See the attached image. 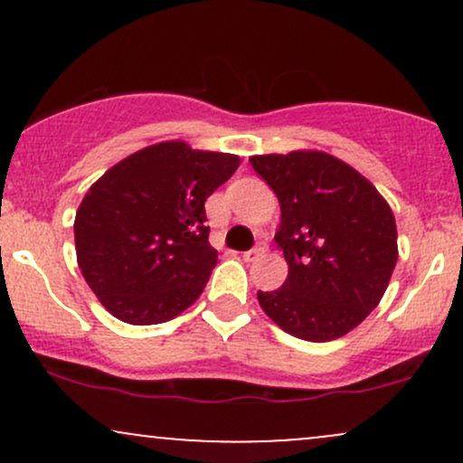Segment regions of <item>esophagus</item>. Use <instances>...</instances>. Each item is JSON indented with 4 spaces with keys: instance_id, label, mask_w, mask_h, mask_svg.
Listing matches in <instances>:
<instances>
[{
    "instance_id": "esophagus-1",
    "label": "esophagus",
    "mask_w": 463,
    "mask_h": 463,
    "mask_svg": "<svg viewBox=\"0 0 463 463\" xmlns=\"http://www.w3.org/2000/svg\"><path fill=\"white\" fill-rule=\"evenodd\" d=\"M265 252H268V246H265L263 241H259L257 246H254L252 250H248V252H243V259H246V261H254V259H261Z\"/></svg>"
}]
</instances>
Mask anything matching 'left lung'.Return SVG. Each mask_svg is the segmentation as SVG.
<instances>
[{
    "mask_svg": "<svg viewBox=\"0 0 463 463\" xmlns=\"http://www.w3.org/2000/svg\"><path fill=\"white\" fill-rule=\"evenodd\" d=\"M250 163L279 198L274 239L289 265L283 287L257 294L265 316L307 342L350 333L383 298L396 268L390 204L333 154H261Z\"/></svg>",
    "mask_w": 463,
    "mask_h": 463,
    "instance_id": "8db88e82",
    "label": "left lung"
}]
</instances>
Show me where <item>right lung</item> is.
<instances>
[{
	"label": "right lung",
	"instance_id": "add662e5",
	"mask_svg": "<svg viewBox=\"0 0 463 463\" xmlns=\"http://www.w3.org/2000/svg\"><path fill=\"white\" fill-rule=\"evenodd\" d=\"M239 163L237 154L163 141L95 180L73 235L80 272L110 316L147 326L200 298L217 263L204 202Z\"/></svg>",
	"mask_w": 463,
	"mask_h": 463
}]
</instances>
